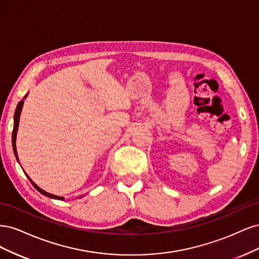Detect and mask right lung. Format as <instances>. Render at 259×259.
I'll return each mask as SVG.
<instances>
[{
	"label": "right lung",
	"instance_id": "add662e5",
	"mask_svg": "<svg viewBox=\"0 0 259 259\" xmlns=\"http://www.w3.org/2000/svg\"><path fill=\"white\" fill-rule=\"evenodd\" d=\"M28 95V94H27ZM27 95L23 97V98H26L27 97ZM22 106H23V100H21V101H19L18 103V105H17V108H16V111H15V115H14V130H13V136H12V142H13V149H14V153H15V156H16V159H17V161H19L18 160V154H17V149H16V135H17V131H18V125H19V117H20V113H21V109H22ZM28 178L30 179V182L32 183V185L34 186V188L35 189L38 191V192H41L43 195H46V197H49V198H52V199H57V200H64V198L62 197H57V195H54V194H51V193H49V192H46V191H44V190H42L40 187H37L32 180H31V178L28 176Z\"/></svg>",
	"mask_w": 259,
	"mask_h": 259
}]
</instances>
